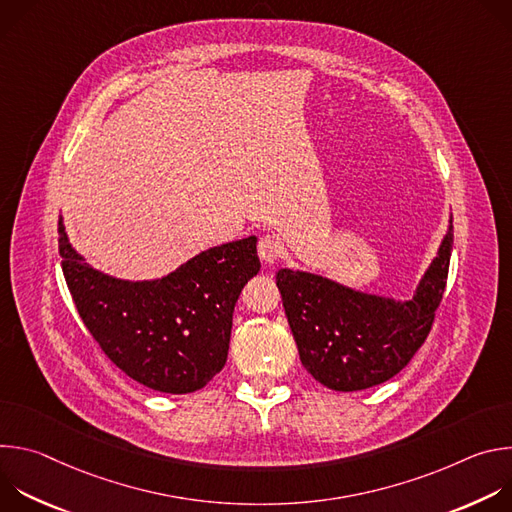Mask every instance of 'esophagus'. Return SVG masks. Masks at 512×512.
<instances>
[{
  "label": "esophagus",
  "instance_id": "34e87169",
  "mask_svg": "<svg viewBox=\"0 0 512 512\" xmlns=\"http://www.w3.org/2000/svg\"><path fill=\"white\" fill-rule=\"evenodd\" d=\"M257 253L263 259V263L271 265V263H275L279 259L281 245H279V241L273 235H263L259 239V243H257Z\"/></svg>",
  "mask_w": 512,
  "mask_h": 512
}]
</instances>
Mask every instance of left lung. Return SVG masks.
I'll list each match as a JSON object with an SVG mask.
<instances>
[{"label":"left lung","instance_id":"1","mask_svg":"<svg viewBox=\"0 0 512 512\" xmlns=\"http://www.w3.org/2000/svg\"><path fill=\"white\" fill-rule=\"evenodd\" d=\"M454 245L452 216L413 296L371 294L302 269L275 273L306 371L332 391H362L395 377L425 342L442 302Z\"/></svg>","mask_w":512,"mask_h":512}]
</instances>
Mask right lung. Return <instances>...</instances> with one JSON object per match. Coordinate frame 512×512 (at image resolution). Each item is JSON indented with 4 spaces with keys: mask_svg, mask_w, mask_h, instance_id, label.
Here are the masks:
<instances>
[{
    "mask_svg": "<svg viewBox=\"0 0 512 512\" xmlns=\"http://www.w3.org/2000/svg\"><path fill=\"white\" fill-rule=\"evenodd\" d=\"M58 251L70 296L103 352L139 385L170 395L198 391L221 373L235 304L261 269L251 235L204 249L168 275L121 279L72 247L62 214Z\"/></svg>",
    "mask_w": 512,
    "mask_h": 512,
    "instance_id": "add662e5",
    "label": "right lung"
}]
</instances>
